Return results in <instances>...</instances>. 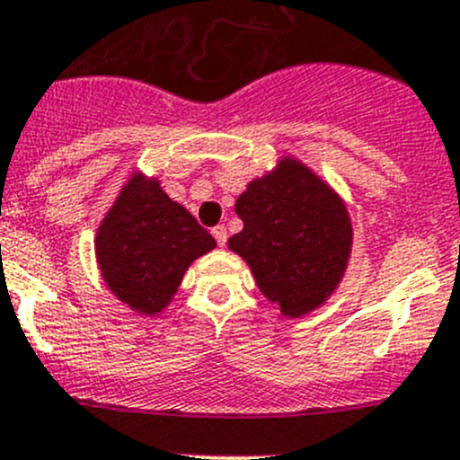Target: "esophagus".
I'll return each mask as SVG.
<instances>
[{
    "instance_id": "34e87169",
    "label": "esophagus",
    "mask_w": 460,
    "mask_h": 460,
    "mask_svg": "<svg viewBox=\"0 0 460 460\" xmlns=\"http://www.w3.org/2000/svg\"><path fill=\"white\" fill-rule=\"evenodd\" d=\"M211 234H213V238H216V243L220 244V247H225V244H226V229H225V226H222V225L213 226Z\"/></svg>"
}]
</instances>
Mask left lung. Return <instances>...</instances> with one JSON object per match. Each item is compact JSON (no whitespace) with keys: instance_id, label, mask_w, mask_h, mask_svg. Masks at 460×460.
<instances>
[{"instance_id":"8db88e82","label":"left lung","mask_w":460,"mask_h":460,"mask_svg":"<svg viewBox=\"0 0 460 460\" xmlns=\"http://www.w3.org/2000/svg\"><path fill=\"white\" fill-rule=\"evenodd\" d=\"M244 222L229 249L244 258L260 291L298 318L341 282L351 253V220L341 198L298 160L249 182L235 202Z\"/></svg>"}]
</instances>
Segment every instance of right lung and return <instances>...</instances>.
<instances>
[{"mask_svg":"<svg viewBox=\"0 0 460 460\" xmlns=\"http://www.w3.org/2000/svg\"><path fill=\"white\" fill-rule=\"evenodd\" d=\"M216 247L196 217L160 182L136 173L102 220L95 253L109 289L144 316L171 303L184 271Z\"/></svg>","mask_w":460,"mask_h":460,"instance_id":"obj_1","label":"right lung"}]
</instances>
